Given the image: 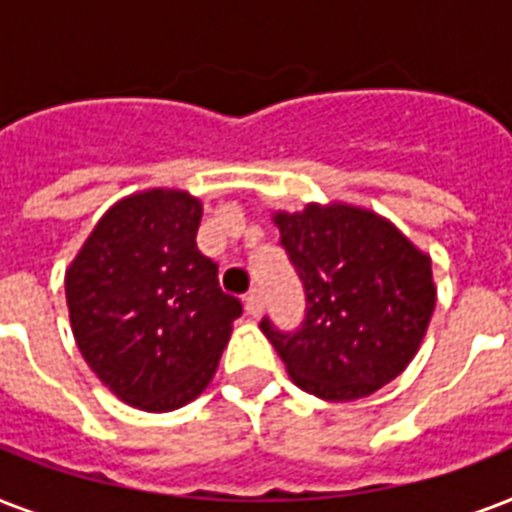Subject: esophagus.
<instances>
[{
  "label": "esophagus",
  "instance_id": "obj_1",
  "mask_svg": "<svg viewBox=\"0 0 512 512\" xmlns=\"http://www.w3.org/2000/svg\"><path fill=\"white\" fill-rule=\"evenodd\" d=\"M244 300H247V313H249V316H260V313H263V289H260V287L249 289Z\"/></svg>",
  "mask_w": 512,
  "mask_h": 512
}]
</instances>
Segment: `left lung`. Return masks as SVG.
Masks as SVG:
<instances>
[{
	"instance_id": "left-lung-1",
	"label": "left lung",
	"mask_w": 512,
	"mask_h": 512,
	"mask_svg": "<svg viewBox=\"0 0 512 512\" xmlns=\"http://www.w3.org/2000/svg\"><path fill=\"white\" fill-rule=\"evenodd\" d=\"M305 289V319L263 335L289 377L324 401H356L404 372L436 308L430 257L369 209L308 204L273 217Z\"/></svg>"
}]
</instances>
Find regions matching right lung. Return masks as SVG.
I'll return each instance as SVG.
<instances>
[{"label": "right lung", "mask_w": 512, "mask_h": 512, "mask_svg": "<svg viewBox=\"0 0 512 512\" xmlns=\"http://www.w3.org/2000/svg\"><path fill=\"white\" fill-rule=\"evenodd\" d=\"M201 204L183 191L135 193L100 217L66 273L84 361L124 404L170 412L207 388L241 300L196 247Z\"/></svg>", "instance_id": "1"}]
</instances>
